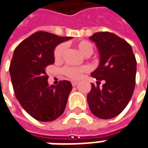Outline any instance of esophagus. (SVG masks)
Masks as SVG:
<instances>
[{
	"label": "esophagus",
	"instance_id": "esophagus-1",
	"mask_svg": "<svg viewBox=\"0 0 148 148\" xmlns=\"http://www.w3.org/2000/svg\"><path fill=\"white\" fill-rule=\"evenodd\" d=\"M77 84H78V82H75V81L72 82V85H73V87H75V86H77Z\"/></svg>",
	"mask_w": 148,
	"mask_h": 148
}]
</instances>
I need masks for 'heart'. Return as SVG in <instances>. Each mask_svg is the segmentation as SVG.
I'll list each match as a JSON object with an SVG mask.
<instances>
[{
  "label": "heart",
  "instance_id": "b5f03b06",
  "mask_svg": "<svg viewBox=\"0 0 148 148\" xmlns=\"http://www.w3.org/2000/svg\"><path fill=\"white\" fill-rule=\"evenodd\" d=\"M76 47L79 49L80 53L83 54L84 56H89L90 54L92 52V49H93L92 44L88 41H80L76 43ZM64 50H65L64 44H60L56 47L54 51V59L56 61L61 60ZM88 70H89V68L88 66H83V67L65 66L64 69H62V73L69 79L77 80L80 79L82 74L85 72H88Z\"/></svg>",
  "mask_w": 148,
  "mask_h": 148
}]
</instances>
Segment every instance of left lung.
<instances>
[{
    "label": "left lung",
    "instance_id": "1",
    "mask_svg": "<svg viewBox=\"0 0 148 148\" xmlns=\"http://www.w3.org/2000/svg\"><path fill=\"white\" fill-rule=\"evenodd\" d=\"M100 54V64L91 75L97 79L87 100L92 113L100 119H111L120 114L134 93L137 62L132 47L125 40L109 32L94 33L89 38ZM104 84L99 87L100 81Z\"/></svg>",
    "mask_w": 148,
    "mask_h": 148
}]
</instances>
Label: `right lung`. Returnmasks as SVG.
<instances>
[{
    "label": "right lung",
    "instance_id": "obj_1",
    "mask_svg": "<svg viewBox=\"0 0 148 148\" xmlns=\"http://www.w3.org/2000/svg\"><path fill=\"white\" fill-rule=\"evenodd\" d=\"M70 38L39 31L14 49L10 74L15 97L23 109L37 120L53 121L65 109L72 84L63 80L50 86L45 69L55 62V47Z\"/></svg>",
    "mask_w": 148,
    "mask_h": 148
}]
</instances>
